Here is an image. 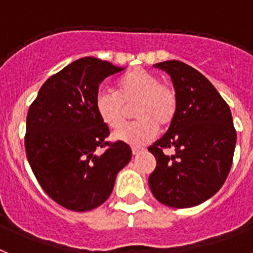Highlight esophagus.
Returning <instances> with one entry per match:
<instances>
[{
    "label": "esophagus",
    "instance_id": "1",
    "mask_svg": "<svg viewBox=\"0 0 253 253\" xmlns=\"http://www.w3.org/2000/svg\"><path fill=\"white\" fill-rule=\"evenodd\" d=\"M141 152H144V148H136V146H133L132 148V154L133 156H137Z\"/></svg>",
    "mask_w": 253,
    "mask_h": 253
}]
</instances>
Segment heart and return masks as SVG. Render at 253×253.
<instances>
[{
	"label": "heart",
	"mask_w": 253,
	"mask_h": 253,
	"mask_svg": "<svg viewBox=\"0 0 253 253\" xmlns=\"http://www.w3.org/2000/svg\"><path fill=\"white\" fill-rule=\"evenodd\" d=\"M133 108L136 121L113 135L130 145H143L158 128H167L175 121L179 108L176 90L161 82L156 74L137 68L116 82L114 92L100 91L95 97V109L100 120L112 130H118Z\"/></svg>",
	"instance_id": "b5f03b06"
}]
</instances>
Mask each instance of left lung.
Masks as SVG:
<instances>
[{
  "label": "left lung",
  "mask_w": 253,
  "mask_h": 253,
  "mask_svg": "<svg viewBox=\"0 0 253 253\" xmlns=\"http://www.w3.org/2000/svg\"><path fill=\"white\" fill-rule=\"evenodd\" d=\"M154 67L169 74L179 108L169 131L149 146L157 166L148 181L161 203L189 209L222 186L233 163L237 132L229 105L202 73L179 60ZM169 147L175 149L173 156L163 153Z\"/></svg>",
  "instance_id": "1"
}]
</instances>
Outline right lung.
<instances>
[{"instance_id": "obj_1", "label": "right lung", "mask_w": 253, "mask_h": 253, "mask_svg": "<svg viewBox=\"0 0 253 253\" xmlns=\"http://www.w3.org/2000/svg\"><path fill=\"white\" fill-rule=\"evenodd\" d=\"M122 71L100 59H78L51 76L29 107L27 158L44 193L64 209L84 212L103 205L130 162L128 144L107 141L109 127L95 109L99 84Z\"/></svg>"}]
</instances>
